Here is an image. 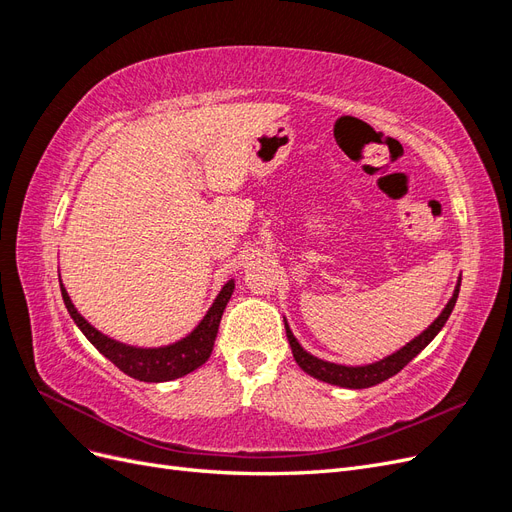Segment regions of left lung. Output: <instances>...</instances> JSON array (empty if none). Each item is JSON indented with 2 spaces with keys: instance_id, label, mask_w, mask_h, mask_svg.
Here are the masks:
<instances>
[{
  "instance_id": "obj_1",
  "label": "left lung",
  "mask_w": 512,
  "mask_h": 512,
  "mask_svg": "<svg viewBox=\"0 0 512 512\" xmlns=\"http://www.w3.org/2000/svg\"><path fill=\"white\" fill-rule=\"evenodd\" d=\"M457 297H459V284L453 292L451 301L446 303L444 312L433 320L431 327L427 331H423L421 335H418L416 339H412L410 344H406L401 350H397L395 354L386 356V359L378 361V363H371V365H365V367H346V365H335V363H329V361H322V359H316V356H312L309 352H305L301 348V344L294 339L292 331L288 329V322L284 320L286 324V337L290 342V348H292V356L294 361L299 363V367L303 371H307L309 376H314L322 382H329V384H337V386H346V389H367V386H374V384H380L384 380H389L391 376L399 374L401 369H404L414 356L421 352L433 337H436L440 333V329L444 327V322L448 320V316H451L453 307L457 303Z\"/></svg>"
}]
</instances>
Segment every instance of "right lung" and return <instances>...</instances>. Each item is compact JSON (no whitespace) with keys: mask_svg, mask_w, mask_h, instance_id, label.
I'll return each instance as SVG.
<instances>
[{"mask_svg":"<svg viewBox=\"0 0 512 512\" xmlns=\"http://www.w3.org/2000/svg\"><path fill=\"white\" fill-rule=\"evenodd\" d=\"M59 286H61V297H64V303L68 307L72 320L76 322V327L83 331V335L89 339V342L94 344L108 361L117 365L123 374L143 382L175 380L203 365L211 356L222 314L232 290H235V282L230 280L218 294V299H215L213 305L209 307L207 316L200 320L198 327L188 337H183L181 342L173 346H164V348H134V346L119 344L115 339L106 337L98 329L91 327V324L76 312V307L72 305L61 280H59Z\"/></svg>","mask_w":512,"mask_h":512,"instance_id":"add662e5","label":"right lung"}]
</instances>
